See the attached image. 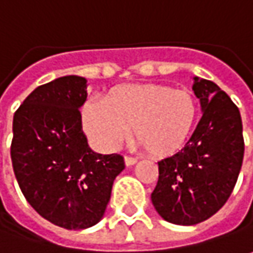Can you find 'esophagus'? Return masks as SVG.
Returning <instances> with one entry per match:
<instances>
[{"label":"esophagus","mask_w":253,"mask_h":253,"mask_svg":"<svg viewBox=\"0 0 253 253\" xmlns=\"http://www.w3.org/2000/svg\"><path fill=\"white\" fill-rule=\"evenodd\" d=\"M135 162H137V158H134V157H130V155H126V157H125V164H126L127 167L134 165Z\"/></svg>","instance_id":"obj_1"}]
</instances>
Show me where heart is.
<instances>
[{"mask_svg": "<svg viewBox=\"0 0 253 253\" xmlns=\"http://www.w3.org/2000/svg\"><path fill=\"white\" fill-rule=\"evenodd\" d=\"M197 100L187 89L161 84H128L110 89L103 100L81 108L84 131L102 151H112L130 134L154 157L178 153L192 133Z\"/></svg>", "mask_w": 253, "mask_h": 253, "instance_id": "heart-1", "label": "heart"}]
</instances>
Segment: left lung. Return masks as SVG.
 <instances>
[{
    "mask_svg": "<svg viewBox=\"0 0 253 253\" xmlns=\"http://www.w3.org/2000/svg\"><path fill=\"white\" fill-rule=\"evenodd\" d=\"M203 116L186 145L158 162L151 200L164 220L193 225L215 214L234 190L244 160L240 109L213 81L195 77Z\"/></svg>",
    "mask_w": 253,
    "mask_h": 253,
    "instance_id": "8db88e82",
    "label": "left lung"
}]
</instances>
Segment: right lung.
<instances>
[{"mask_svg":"<svg viewBox=\"0 0 253 253\" xmlns=\"http://www.w3.org/2000/svg\"><path fill=\"white\" fill-rule=\"evenodd\" d=\"M86 80L60 77L38 86L13 115L11 160L28 203L54 225L84 230L103 217L113 180L125 169L120 154L93 153L80 108Z\"/></svg>","mask_w":253,"mask_h":253,"instance_id":"add662e5","label":"right lung"}]
</instances>
